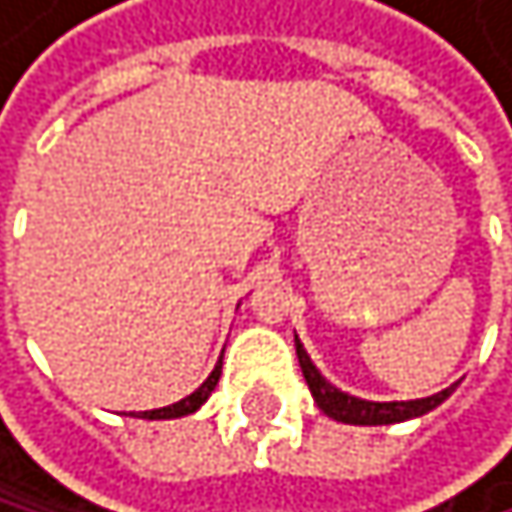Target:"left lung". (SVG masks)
<instances>
[{
  "label": "left lung",
  "mask_w": 512,
  "mask_h": 512,
  "mask_svg": "<svg viewBox=\"0 0 512 512\" xmlns=\"http://www.w3.org/2000/svg\"><path fill=\"white\" fill-rule=\"evenodd\" d=\"M294 350H298V362H301V371H304L307 387H310L316 405L325 411L328 418L341 421V424L381 427V424H399V421H408V418H421V415H427V411H433L439 402H445L451 396V390H455V387H445L442 393L427 396V399H415V402H365V399L341 393L338 387H331L319 375V368L310 362V356H307V350L301 347L298 338H294Z\"/></svg>",
  "instance_id": "8db88e82"
}]
</instances>
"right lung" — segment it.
<instances>
[{"mask_svg":"<svg viewBox=\"0 0 512 512\" xmlns=\"http://www.w3.org/2000/svg\"><path fill=\"white\" fill-rule=\"evenodd\" d=\"M218 378H221V365H214V371L205 378V384L196 390V393H190L187 399H181V402H174V405H168V408H156V411H144L141 418H150V421H162V418H184V415H193V411L211 396V390H214V384H218Z\"/></svg>","mask_w":512,"mask_h":512,"instance_id":"1","label":"right lung"}]
</instances>
